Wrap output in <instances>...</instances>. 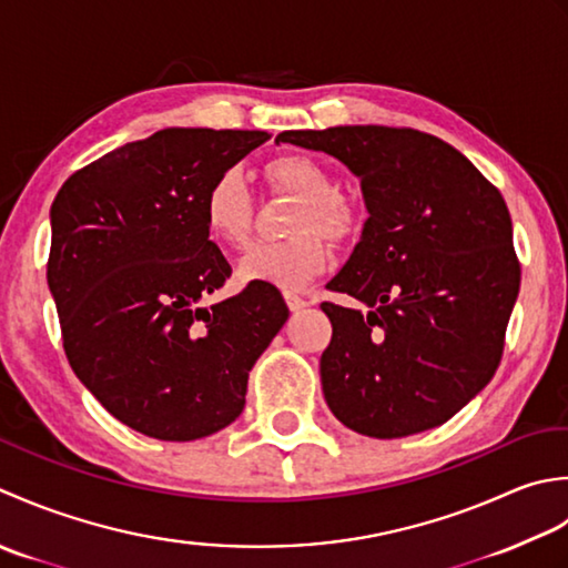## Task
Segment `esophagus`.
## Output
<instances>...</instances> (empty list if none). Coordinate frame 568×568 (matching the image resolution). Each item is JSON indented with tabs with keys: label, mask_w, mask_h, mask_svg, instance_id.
<instances>
[{
	"label": "esophagus",
	"mask_w": 568,
	"mask_h": 568,
	"mask_svg": "<svg viewBox=\"0 0 568 568\" xmlns=\"http://www.w3.org/2000/svg\"><path fill=\"white\" fill-rule=\"evenodd\" d=\"M284 301H286L288 311H301V308H306V306H308V301H306V298H301V296H296V294H292V292H286V294H284Z\"/></svg>",
	"instance_id": "obj_1"
}]
</instances>
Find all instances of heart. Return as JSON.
I'll list each match as a JSON object with an SVG mask.
<instances>
[{
  "mask_svg": "<svg viewBox=\"0 0 568 568\" xmlns=\"http://www.w3.org/2000/svg\"><path fill=\"white\" fill-rule=\"evenodd\" d=\"M270 186L298 199L292 217L294 237L282 242H254L237 262V280L245 284H270L301 288L326 270L328 252L320 235L343 242L355 235L357 217L338 195V183L321 161L304 154H284L264 169ZM254 199L242 169L227 166L217 173L203 199L207 233L225 245H240L252 230Z\"/></svg>",
  "mask_w": 568,
  "mask_h": 568,
  "instance_id": "b5f03b06",
  "label": "heart"
}]
</instances>
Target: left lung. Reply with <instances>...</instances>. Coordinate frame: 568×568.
Segmentation results:
<instances>
[{
    "instance_id": "8db88e82",
    "label": "left lung",
    "mask_w": 568,
    "mask_h": 568,
    "mask_svg": "<svg viewBox=\"0 0 568 568\" xmlns=\"http://www.w3.org/2000/svg\"><path fill=\"white\" fill-rule=\"evenodd\" d=\"M361 179L369 217L328 282L321 385L335 419L373 438L442 426L493 379L519 294L505 199L444 139L407 126L292 130Z\"/></svg>"
}]
</instances>
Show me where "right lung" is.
Instances as JSON below:
<instances>
[{
  "label": "right lung",
  "mask_w": 568,
  "mask_h": 568,
  "mask_svg": "<svg viewBox=\"0 0 568 568\" xmlns=\"http://www.w3.org/2000/svg\"><path fill=\"white\" fill-rule=\"evenodd\" d=\"M270 136L169 126L75 171L51 205L45 276L68 363L139 434L193 442L233 424L288 318L267 284L203 304L233 274L207 240L205 191Z\"/></svg>",
  "instance_id": "obj_1"
}]
</instances>
